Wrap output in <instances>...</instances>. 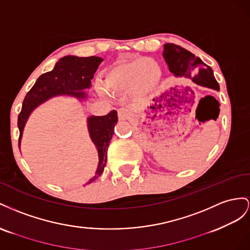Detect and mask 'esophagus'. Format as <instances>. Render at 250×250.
Wrapping results in <instances>:
<instances>
[{
	"label": "esophagus",
	"mask_w": 250,
	"mask_h": 250,
	"mask_svg": "<svg viewBox=\"0 0 250 250\" xmlns=\"http://www.w3.org/2000/svg\"><path fill=\"white\" fill-rule=\"evenodd\" d=\"M131 116V112L129 109H125V108H121L118 110V117L121 120H125L127 119Z\"/></svg>",
	"instance_id": "obj_1"
}]
</instances>
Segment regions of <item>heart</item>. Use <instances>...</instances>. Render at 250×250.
I'll return each instance as SVG.
<instances>
[{"instance_id":"1","label":"heart","mask_w":250,"mask_h":250,"mask_svg":"<svg viewBox=\"0 0 250 250\" xmlns=\"http://www.w3.org/2000/svg\"><path fill=\"white\" fill-rule=\"evenodd\" d=\"M162 78L158 62L149 58H137L114 66L104 78V87L113 93L130 92L134 97L144 98L157 90Z\"/></svg>"}]
</instances>
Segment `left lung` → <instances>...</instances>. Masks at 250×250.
Returning <instances> with one entry per match:
<instances>
[{
    "label": "left lung",
    "mask_w": 250,
    "mask_h": 250,
    "mask_svg": "<svg viewBox=\"0 0 250 250\" xmlns=\"http://www.w3.org/2000/svg\"><path fill=\"white\" fill-rule=\"evenodd\" d=\"M163 58L167 63L169 71L175 76L191 77L192 82L197 84L219 90V83L213 76L211 68L188 50L168 42L165 45ZM153 101L158 102V99L156 101L153 99Z\"/></svg>",
    "instance_id": "obj_1"
}]
</instances>
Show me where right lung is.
Instances as JSON below:
<instances>
[{
    "label": "right lung",
    "instance_id": "right-lung-1",
    "mask_svg": "<svg viewBox=\"0 0 250 250\" xmlns=\"http://www.w3.org/2000/svg\"><path fill=\"white\" fill-rule=\"evenodd\" d=\"M102 62L103 59L97 56L78 58V56L67 55L56 62L52 71L42 74L38 78L33 87L26 94L22 110L18 117V126L20 130L19 147L24 126L31 112L47 99L56 95H69L78 99H84L87 94L83 90L91 87V80ZM117 121L118 117L115 110L104 116H90L88 118L90 137L97 147L99 157L95 176L88 183L95 181L104 172L106 163V151Z\"/></svg>",
    "mask_w": 250,
    "mask_h": 250
}]
</instances>
